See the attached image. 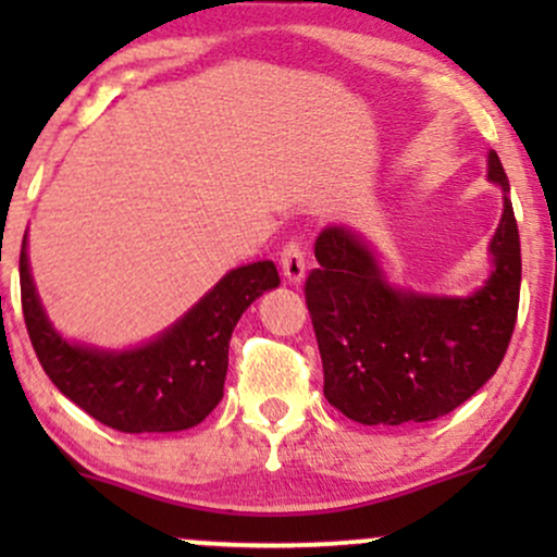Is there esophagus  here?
I'll use <instances>...</instances> for the list:
<instances>
[{
	"label": "esophagus",
	"mask_w": 557,
	"mask_h": 557,
	"mask_svg": "<svg viewBox=\"0 0 557 557\" xmlns=\"http://www.w3.org/2000/svg\"><path fill=\"white\" fill-rule=\"evenodd\" d=\"M280 267H283L285 280L290 285H298L306 277V251L298 240H287L280 251Z\"/></svg>",
	"instance_id": "esophagus-1"
}]
</instances>
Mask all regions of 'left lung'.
Masks as SVG:
<instances>
[{
	"instance_id": "8db88e82",
	"label": "left lung",
	"mask_w": 557,
	"mask_h": 557,
	"mask_svg": "<svg viewBox=\"0 0 557 557\" xmlns=\"http://www.w3.org/2000/svg\"><path fill=\"white\" fill-rule=\"evenodd\" d=\"M487 175L503 188L490 243L495 270L474 296L395 290L374 253L348 227H324L306 277V306L322 354L324 398L359 424H406L450 413L500 367L521 290V243L508 177L490 151Z\"/></svg>"
}]
</instances>
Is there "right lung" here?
Masks as SVG:
<instances>
[{
  "label": "right lung",
  "mask_w": 557,
  "mask_h": 557,
  "mask_svg": "<svg viewBox=\"0 0 557 557\" xmlns=\"http://www.w3.org/2000/svg\"><path fill=\"white\" fill-rule=\"evenodd\" d=\"M277 285L272 261L238 267L157 341L114 354L73 345L54 332L36 296L25 238L21 248L23 317L44 372L88 417L131 434L190 430L214 411L225 389L235 324L261 293Z\"/></svg>",
  "instance_id": "obj_1"
}]
</instances>
